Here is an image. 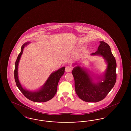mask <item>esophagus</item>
Returning a JSON list of instances; mask_svg holds the SVG:
<instances>
[{"label":"esophagus","mask_w":131,"mask_h":131,"mask_svg":"<svg viewBox=\"0 0 131 131\" xmlns=\"http://www.w3.org/2000/svg\"><path fill=\"white\" fill-rule=\"evenodd\" d=\"M72 67L71 66H66V68H65V71H66V72H71V71L72 70Z\"/></svg>","instance_id":"34e87169"}]
</instances>
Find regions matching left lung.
Segmentation results:
<instances>
[{
    "label": "left lung",
    "mask_w": 131,
    "mask_h": 131,
    "mask_svg": "<svg viewBox=\"0 0 131 131\" xmlns=\"http://www.w3.org/2000/svg\"><path fill=\"white\" fill-rule=\"evenodd\" d=\"M98 50L92 56H102L107 63L106 72L100 81L94 82L85 69L77 66L72 73L75 80V91L79 97L87 102H98L103 100L114 86L116 81V62L110 46L100 42Z\"/></svg>",
    "instance_id": "left-lung-1"
}]
</instances>
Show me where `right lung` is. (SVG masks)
I'll return each mask as SVG.
<instances>
[{"instance_id":"right-lung-1","label":"right lung","mask_w":131,"mask_h":131,"mask_svg":"<svg viewBox=\"0 0 131 131\" xmlns=\"http://www.w3.org/2000/svg\"><path fill=\"white\" fill-rule=\"evenodd\" d=\"M28 44H29V42L23 44L21 48V51L16 61L14 70L15 81L19 90L28 99L35 102L40 103L47 102L51 99L56 95L57 90L58 82L60 78L64 74L65 67H63L56 72L52 73L45 83L44 85L37 91H30L24 88L18 79V65L24 49L25 46Z\"/></svg>"}]
</instances>
